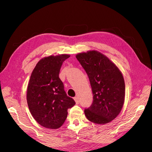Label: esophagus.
<instances>
[{"mask_svg":"<svg viewBox=\"0 0 152 152\" xmlns=\"http://www.w3.org/2000/svg\"><path fill=\"white\" fill-rule=\"evenodd\" d=\"M74 100H75V102H76V103L78 104V103H79V100H78V97H74Z\"/></svg>","mask_w":152,"mask_h":152,"instance_id":"34e87169","label":"esophagus"}]
</instances>
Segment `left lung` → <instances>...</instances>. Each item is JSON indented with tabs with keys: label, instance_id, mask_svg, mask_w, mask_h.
<instances>
[{
	"label": "left lung",
	"instance_id": "obj_1",
	"mask_svg": "<svg viewBox=\"0 0 152 152\" xmlns=\"http://www.w3.org/2000/svg\"><path fill=\"white\" fill-rule=\"evenodd\" d=\"M77 60L90 80L93 102L84 114L93 123L105 124L115 119L125 98V82L121 71L103 54L96 50L79 53Z\"/></svg>",
	"mask_w": 152,
	"mask_h": 152
}]
</instances>
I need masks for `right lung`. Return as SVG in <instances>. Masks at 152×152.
<instances>
[{"instance_id":"1","label":"right lung","mask_w":152,"mask_h":152,"mask_svg":"<svg viewBox=\"0 0 152 152\" xmlns=\"http://www.w3.org/2000/svg\"><path fill=\"white\" fill-rule=\"evenodd\" d=\"M68 54L43 58L36 65L27 88L26 100L33 118L45 128L58 129L62 126L68 109L76 102L67 96L59 78L63 62Z\"/></svg>"}]
</instances>
